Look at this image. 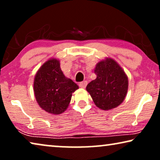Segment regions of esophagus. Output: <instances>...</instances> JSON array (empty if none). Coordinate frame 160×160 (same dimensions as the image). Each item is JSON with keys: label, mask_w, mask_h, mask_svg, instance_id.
Listing matches in <instances>:
<instances>
[{"label": "esophagus", "mask_w": 160, "mask_h": 160, "mask_svg": "<svg viewBox=\"0 0 160 160\" xmlns=\"http://www.w3.org/2000/svg\"><path fill=\"white\" fill-rule=\"evenodd\" d=\"M87 85V81H84V82L79 83V87H81V88H82V89H84L85 87H86Z\"/></svg>", "instance_id": "esophagus-1"}]
</instances>
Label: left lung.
<instances>
[{"instance_id":"obj_1","label":"left lung","mask_w":160,"mask_h":160,"mask_svg":"<svg viewBox=\"0 0 160 160\" xmlns=\"http://www.w3.org/2000/svg\"><path fill=\"white\" fill-rule=\"evenodd\" d=\"M94 71L97 78L87 84L86 89L96 106L105 111L117 108L128 93L125 72L113 59L108 58L98 62Z\"/></svg>"}]
</instances>
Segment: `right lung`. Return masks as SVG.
I'll list each match as a JSON object with an SVG mask.
<instances>
[{"label":"right lung","instance_id":"1","mask_svg":"<svg viewBox=\"0 0 160 160\" xmlns=\"http://www.w3.org/2000/svg\"><path fill=\"white\" fill-rule=\"evenodd\" d=\"M78 86L67 78L60 68V60L51 58L41 65L35 76L33 91L36 100L43 110L51 114L64 112L71 102L72 94Z\"/></svg>","mask_w":160,"mask_h":160}]
</instances>
